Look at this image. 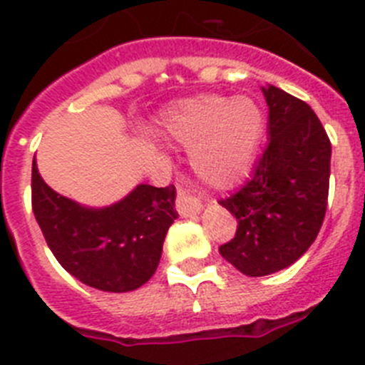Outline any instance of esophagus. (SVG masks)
Masks as SVG:
<instances>
[{
	"mask_svg": "<svg viewBox=\"0 0 365 365\" xmlns=\"http://www.w3.org/2000/svg\"><path fill=\"white\" fill-rule=\"evenodd\" d=\"M176 209H178V212L182 216L196 215L202 209V202L190 195L187 189L178 187V192H176Z\"/></svg>",
	"mask_w": 365,
	"mask_h": 365,
	"instance_id": "34e87169",
	"label": "esophagus"
}]
</instances>
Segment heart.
Listing matches in <instances>:
<instances>
[{
	"mask_svg": "<svg viewBox=\"0 0 365 365\" xmlns=\"http://www.w3.org/2000/svg\"><path fill=\"white\" fill-rule=\"evenodd\" d=\"M160 129L192 147L190 163L203 182L227 189L251 169L264 134V113L251 98L203 94L167 110Z\"/></svg>",
	"mask_w": 365,
	"mask_h": 365,
	"instance_id": "1",
	"label": "heart"
}]
</instances>
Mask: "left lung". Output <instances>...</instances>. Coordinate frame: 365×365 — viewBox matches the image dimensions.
I'll return each instance as SVG.
<instances>
[{"label": "left lung", "mask_w": 365, "mask_h": 365, "mask_svg": "<svg viewBox=\"0 0 365 365\" xmlns=\"http://www.w3.org/2000/svg\"><path fill=\"white\" fill-rule=\"evenodd\" d=\"M269 143L251 178L220 200L236 232L220 255L247 277L282 271L311 247L327 209L331 142L309 105L278 87L264 88Z\"/></svg>", "instance_id": "1"}]
</instances>
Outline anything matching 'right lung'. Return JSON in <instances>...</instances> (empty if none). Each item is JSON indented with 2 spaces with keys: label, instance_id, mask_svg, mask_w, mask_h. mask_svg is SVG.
Returning <instances> with one entry per match:
<instances>
[{
  "label": "right lung",
  "instance_id": "1",
  "mask_svg": "<svg viewBox=\"0 0 365 365\" xmlns=\"http://www.w3.org/2000/svg\"><path fill=\"white\" fill-rule=\"evenodd\" d=\"M32 211L56 260L85 285L125 293L150 280L175 211V185H138L105 209L58 195L32 162Z\"/></svg>",
  "mask_w": 365,
  "mask_h": 365
}]
</instances>
